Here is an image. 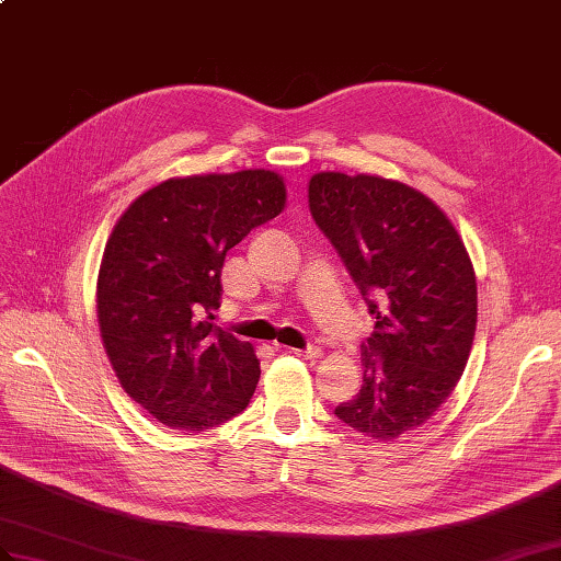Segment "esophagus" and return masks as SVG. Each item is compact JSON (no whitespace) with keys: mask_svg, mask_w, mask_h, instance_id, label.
<instances>
[{"mask_svg":"<svg viewBox=\"0 0 561 561\" xmlns=\"http://www.w3.org/2000/svg\"><path fill=\"white\" fill-rule=\"evenodd\" d=\"M295 357H302V359H309V362H313V359H321V347H317V345H311V347H307V350H290Z\"/></svg>","mask_w":561,"mask_h":561,"instance_id":"obj_1","label":"esophagus"}]
</instances>
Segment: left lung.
I'll return each instance as SVG.
<instances>
[{"instance_id": "left-lung-1", "label": "left lung", "mask_w": 561, "mask_h": 561, "mask_svg": "<svg viewBox=\"0 0 561 561\" xmlns=\"http://www.w3.org/2000/svg\"><path fill=\"white\" fill-rule=\"evenodd\" d=\"M309 211L376 317L362 345V390L335 414L366 438L394 440L438 412L469 362L471 256L438 204L390 178L313 173Z\"/></svg>"}]
</instances>
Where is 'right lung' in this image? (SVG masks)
<instances>
[{
    "label": "right lung",
    "mask_w": 561,
    "mask_h": 561,
    "mask_svg": "<svg viewBox=\"0 0 561 561\" xmlns=\"http://www.w3.org/2000/svg\"><path fill=\"white\" fill-rule=\"evenodd\" d=\"M276 171L169 178L121 214L98 276V321L121 388L173 431L240 414L259 383L250 343L214 325L226 252L285 207Z\"/></svg>",
    "instance_id": "add662e5"
}]
</instances>
